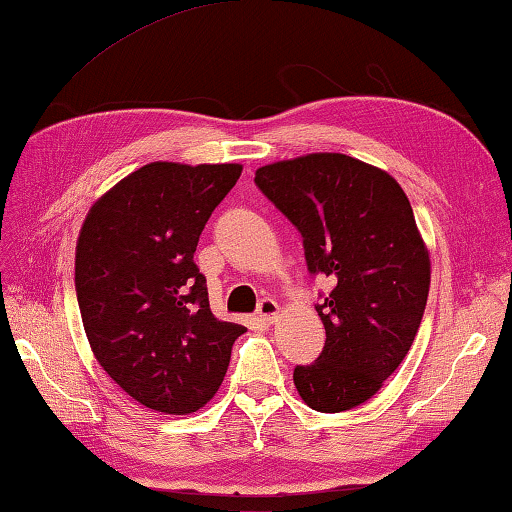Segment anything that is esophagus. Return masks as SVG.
<instances>
[{"mask_svg":"<svg viewBox=\"0 0 512 512\" xmlns=\"http://www.w3.org/2000/svg\"><path fill=\"white\" fill-rule=\"evenodd\" d=\"M257 315H259V320H262V322L273 324L277 318H280V304L271 300V297H266V300L259 302Z\"/></svg>","mask_w":512,"mask_h":512,"instance_id":"esophagus-1","label":"esophagus"}]
</instances>
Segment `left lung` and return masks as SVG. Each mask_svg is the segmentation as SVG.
Listing matches in <instances>:
<instances>
[{"label": "left lung", "mask_w": 512, "mask_h": 512, "mask_svg": "<svg viewBox=\"0 0 512 512\" xmlns=\"http://www.w3.org/2000/svg\"><path fill=\"white\" fill-rule=\"evenodd\" d=\"M255 183L300 230L311 275L333 282L315 306L327 331L313 365L293 371L315 412H347L394 374L421 327L430 253L401 185L380 167L315 152L259 167Z\"/></svg>", "instance_id": "obj_1"}]
</instances>
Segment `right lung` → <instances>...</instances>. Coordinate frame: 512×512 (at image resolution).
<instances>
[{
	"label": "right lung",
	"instance_id": "right-lung-1",
	"mask_svg": "<svg viewBox=\"0 0 512 512\" xmlns=\"http://www.w3.org/2000/svg\"><path fill=\"white\" fill-rule=\"evenodd\" d=\"M239 176V163H147L102 194L80 228L76 293L91 351L154 412L201 410L246 331L212 315L194 264L203 226Z\"/></svg>",
	"mask_w": 512,
	"mask_h": 512
}]
</instances>
